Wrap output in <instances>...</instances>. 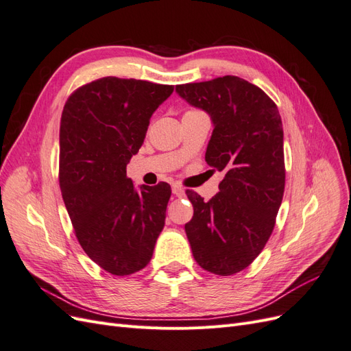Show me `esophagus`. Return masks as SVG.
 I'll return each instance as SVG.
<instances>
[{
    "instance_id": "esophagus-1",
    "label": "esophagus",
    "mask_w": 351,
    "mask_h": 351,
    "mask_svg": "<svg viewBox=\"0 0 351 351\" xmlns=\"http://www.w3.org/2000/svg\"><path fill=\"white\" fill-rule=\"evenodd\" d=\"M173 193L176 196H183L184 195V189L180 186L178 183H176V184H173Z\"/></svg>"
}]
</instances>
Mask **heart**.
<instances>
[{
    "mask_svg": "<svg viewBox=\"0 0 351 351\" xmlns=\"http://www.w3.org/2000/svg\"><path fill=\"white\" fill-rule=\"evenodd\" d=\"M200 112H202L200 110H196V108H190V110H187V111L184 112V115H186V114H200Z\"/></svg>",
    "mask_w": 351,
    "mask_h": 351,
    "instance_id": "b5f03b06",
    "label": "heart"
}]
</instances>
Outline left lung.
I'll list each match as a JSON object with an SVG mask.
<instances>
[{
	"label": "left lung",
	"mask_w": 351,
	"mask_h": 351,
	"mask_svg": "<svg viewBox=\"0 0 351 351\" xmlns=\"http://www.w3.org/2000/svg\"><path fill=\"white\" fill-rule=\"evenodd\" d=\"M176 90L215 125L205 159L224 178L208 202L186 190L193 218L184 228L199 267L227 277L258 258L275 227L285 187L281 115L267 93L237 76Z\"/></svg>",
	"instance_id": "obj_1"
}]
</instances>
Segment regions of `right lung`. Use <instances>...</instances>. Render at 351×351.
Segmentation results:
<instances>
[{"instance_id":"1","label":"right lung","mask_w":351,"mask_h":351,"mask_svg":"<svg viewBox=\"0 0 351 351\" xmlns=\"http://www.w3.org/2000/svg\"><path fill=\"white\" fill-rule=\"evenodd\" d=\"M173 90V84L108 76L77 88L62 110V200L84 253L117 277L149 263L165 224L171 187L161 182L137 193L125 167Z\"/></svg>"}]
</instances>
